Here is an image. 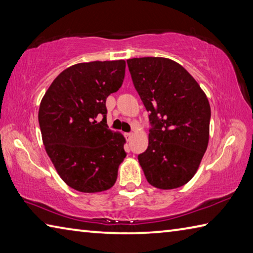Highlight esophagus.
Returning a JSON list of instances; mask_svg holds the SVG:
<instances>
[{
  "mask_svg": "<svg viewBox=\"0 0 253 253\" xmlns=\"http://www.w3.org/2000/svg\"><path fill=\"white\" fill-rule=\"evenodd\" d=\"M131 136H132L131 132H126V134H125V137H126V138H127L128 140H129V139L131 138Z\"/></svg>",
  "mask_w": 253,
  "mask_h": 253,
  "instance_id": "1",
  "label": "esophagus"
}]
</instances>
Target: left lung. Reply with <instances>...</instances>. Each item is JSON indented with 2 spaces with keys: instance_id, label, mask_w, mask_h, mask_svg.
I'll return each instance as SVG.
<instances>
[{
  "instance_id": "8db88e82",
  "label": "left lung",
  "mask_w": 253,
  "mask_h": 253,
  "mask_svg": "<svg viewBox=\"0 0 253 253\" xmlns=\"http://www.w3.org/2000/svg\"><path fill=\"white\" fill-rule=\"evenodd\" d=\"M132 84L148 111V147L138 161L151 185L183 186L194 176L209 143L211 108L184 68L158 57L127 60Z\"/></svg>"
}]
</instances>
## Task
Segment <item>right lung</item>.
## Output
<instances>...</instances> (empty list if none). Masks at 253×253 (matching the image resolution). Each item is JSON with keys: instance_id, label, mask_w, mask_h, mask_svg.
<instances>
[{"instance_id": "1", "label": "right lung", "mask_w": 253, "mask_h": 253, "mask_svg": "<svg viewBox=\"0 0 253 253\" xmlns=\"http://www.w3.org/2000/svg\"><path fill=\"white\" fill-rule=\"evenodd\" d=\"M125 68L124 60L71 66L42 98L39 125L46 154L74 190L96 193L116 182L127 153L124 136L107 126L106 99L122 87Z\"/></svg>"}]
</instances>
